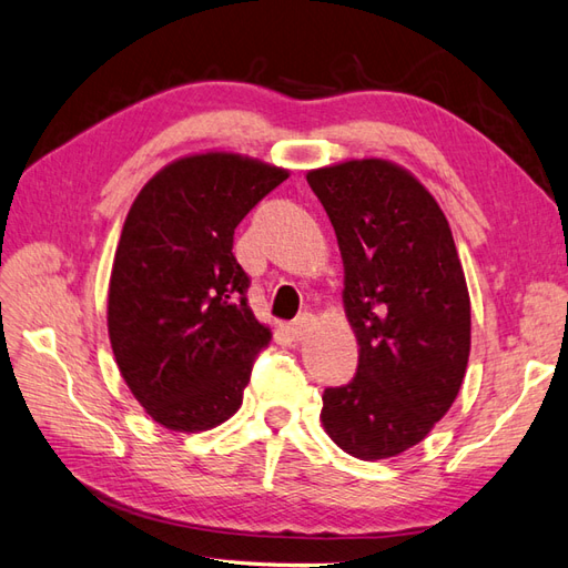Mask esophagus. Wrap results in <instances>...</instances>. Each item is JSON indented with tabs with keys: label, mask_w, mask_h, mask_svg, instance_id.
Returning a JSON list of instances; mask_svg holds the SVG:
<instances>
[{
	"label": "esophagus",
	"mask_w": 568,
	"mask_h": 568,
	"mask_svg": "<svg viewBox=\"0 0 568 568\" xmlns=\"http://www.w3.org/2000/svg\"><path fill=\"white\" fill-rule=\"evenodd\" d=\"M312 328H314V316H312V314H302V316L295 318L293 324L287 326V333H290V336H293V338L302 341Z\"/></svg>",
	"instance_id": "1"
}]
</instances>
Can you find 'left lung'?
Returning <instances> with one entry per match:
<instances>
[{
	"label": "left lung",
	"mask_w": 568,
	"mask_h": 568,
	"mask_svg": "<svg viewBox=\"0 0 568 568\" xmlns=\"http://www.w3.org/2000/svg\"><path fill=\"white\" fill-rule=\"evenodd\" d=\"M343 256L357 374L326 388L322 425L359 460L413 448L454 405L470 355V295L439 203L413 172L355 158L307 172Z\"/></svg>",
	"instance_id": "obj_1"
}]
</instances>
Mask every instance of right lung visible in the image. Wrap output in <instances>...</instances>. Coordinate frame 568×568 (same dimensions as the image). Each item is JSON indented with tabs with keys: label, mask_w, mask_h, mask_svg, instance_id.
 I'll list each match as a JSON object with an SVG mask.
<instances>
[{
	"label": "right lung",
	"mask_w": 568,
	"mask_h": 568,
	"mask_svg": "<svg viewBox=\"0 0 568 568\" xmlns=\"http://www.w3.org/2000/svg\"><path fill=\"white\" fill-rule=\"evenodd\" d=\"M287 178L250 155L192 153L158 170L126 213L108 333L122 379L165 429L206 432L240 410L271 328L246 302L232 237Z\"/></svg>",
	"instance_id": "right-lung-1"
}]
</instances>
